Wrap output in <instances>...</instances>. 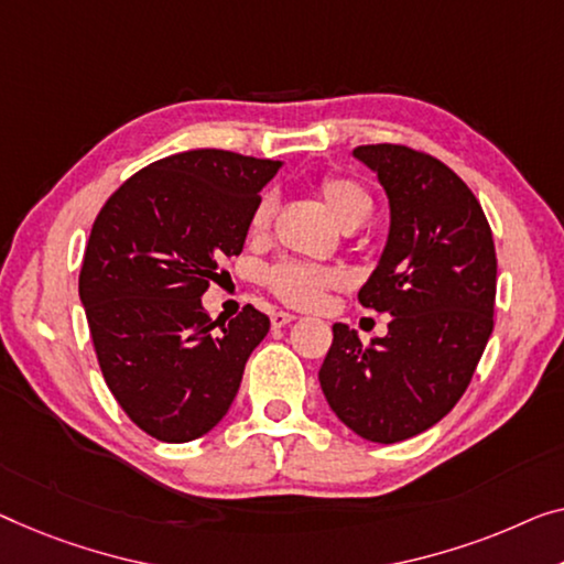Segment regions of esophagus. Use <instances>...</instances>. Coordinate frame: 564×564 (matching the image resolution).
Segmentation results:
<instances>
[{
    "mask_svg": "<svg viewBox=\"0 0 564 564\" xmlns=\"http://www.w3.org/2000/svg\"><path fill=\"white\" fill-rule=\"evenodd\" d=\"M291 322H296V316H293V314H285V311H275V314L271 316L273 329H281V326H289Z\"/></svg>",
    "mask_w": 564,
    "mask_h": 564,
    "instance_id": "obj_1",
    "label": "esophagus"
}]
</instances>
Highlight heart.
Returning a JSON list of instances; mask_svg holds the SVG:
<instances>
[{
  "instance_id": "1",
  "label": "heart",
  "mask_w": 564,
  "mask_h": 564,
  "mask_svg": "<svg viewBox=\"0 0 564 564\" xmlns=\"http://www.w3.org/2000/svg\"><path fill=\"white\" fill-rule=\"evenodd\" d=\"M318 195H322L326 209H329L334 220L344 230L362 225L369 213H372V197H369V192L347 174L322 176ZM271 217L273 197L263 195L256 202L253 213H250V232L265 235L268 228H271ZM265 285L281 304L306 311L322 306L326 293L339 285V275L334 271H326V268L299 263V260H281L279 265H273L265 273Z\"/></svg>"
}]
</instances>
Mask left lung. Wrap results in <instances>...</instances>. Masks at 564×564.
<instances>
[{
    "label": "left lung",
    "mask_w": 564,
    "mask_h": 564,
    "mask_svg": "<svg viewBox=\"0 0 564 564\" xmlns=\"http://www.w3.org/2000/svg\"><path fill=\"white\" fill-rule=\"evenodd\" d=\"M390 197V238L359 304L390 314L367 344L334 324L318 382L344 425L372 443L427 431L464 398L494 329L497 250L474 192L441 159L357 147Z\"/></svg>",
    "instance_id": "obj_1"
}]
</instances>
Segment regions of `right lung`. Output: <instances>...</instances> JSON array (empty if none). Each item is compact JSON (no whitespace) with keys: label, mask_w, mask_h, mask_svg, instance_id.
I'll use <instances>...</instances> for the list:
<instances>
[{"label":"right lung","mask_w":564,"mask_h":564,"mask_svg":"<svg viewBox=\"0 0 564 564\" xmlns=\"http://www.w3.org/2000/svg\"><path fill=\"white\" fill-rule=\"evenodd\" d=\"M279 170L235 151H182L129 176L100 207L78 291L108 390L151 438L213 431L271 329L250 304L213 322L199 299L220 260L242 253L260 189Z\"/></svg>","instance_id":"obj_1"}]
</instances>
